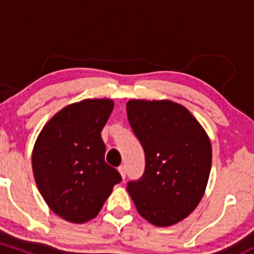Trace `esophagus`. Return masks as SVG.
Returning <instances> with one entry per match:
<instances>
[{
    "mask_svg": "<svg viewBox=\"0 0 254 254\" xmlns=\"http://www.w3.org/2000/svg\"><path fill=\"white\" fill-rule=\"evenodd\" d=\"M119 173H121V176L123 179H125V177H127V168H125V166H121V167L118 168Z\"/></svg>",
    "mask_w": 254,
    "mask_h": 254,
    "instance_id": "1",
    "label": "esophagus"
}]
</instances>
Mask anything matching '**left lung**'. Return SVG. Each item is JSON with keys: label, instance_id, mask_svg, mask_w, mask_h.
Segmentation results:
<instances>
[{"label": "left lung", "instance_id": "left-lung-1", "mask_svg": "<svg viewBox=\"0 0 254 254\" xmlns=\"http://www.w3.org/2000/svg\"><path fill=\"white\" fill-rule=\"evenodd\" d=\"M127 112L145 155L143 176L127 183L131 199L154 226L180 222L205 192L212 157L209 136L190 111L174 101L132 99Z\"/></svg>", "mask_w": 254, "mask_h": 254}]
</instances>
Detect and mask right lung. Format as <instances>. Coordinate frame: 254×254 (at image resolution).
Masks as SVG:
<instances>
[{"label": "right lung", "instance_id": "1", "mask_svg": "<svg viewBox=\"0 0 254 254\" xmlns=\"http://www.w3.org/2000/svg\"><path fill=\"white\" fill-rule=\"evenodd\" d=\"M115 103L84 99L52 117L37 137L32 168L40 194L55 214L71 223L94 218L122 177L105 162L101 130Z\"/></svg>", "mask_w": 254, "mask_h": 254}]
</instances>
